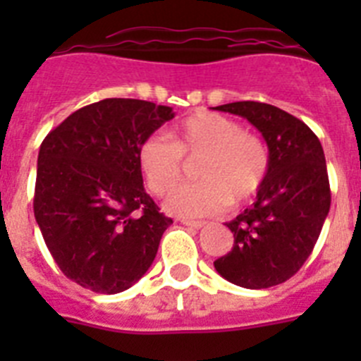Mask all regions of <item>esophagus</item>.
<instances>
[{
  "label": "esophagus",
  "mask_w": 361,
  "mask_h": 361,
  "mask_svg": "<svg viewBox=\"0 0 361 361\" xmlns=\"http://www.w3.org/2000/svg\"><path fill=\"white\" fill-rule=\"evenodd\" d=\"M180 222H183L184 226H188V228H193V229H200L204 228V224H206V222H200V220H190V219H183Z\"/></svg>",
  "instance_id": "34e87169"
}]
</instances>
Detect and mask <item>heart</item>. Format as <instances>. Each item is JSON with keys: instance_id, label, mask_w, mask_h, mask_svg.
<instances>
[{"instance_id": "1", "label": "heart", "mask_w": 361, "mask_h": 361, "mask_svg": "<svg viewBox=\"0 0 361 361\" xmlns=\"http://www.w3.org/2000/svg\"><path fill=\"white\" fill-rule=\"evenodd\" d=\"M184 159H200V183L175 190L166 212L178 216L216 215L229 200L244 202L257 195L266 180L269 153L257 135L244 132L238 121L213 111H197L178 121L164 135H149L139 148V166L149 191L162 197L183 178Z\"/></svg>"}]
</instances>
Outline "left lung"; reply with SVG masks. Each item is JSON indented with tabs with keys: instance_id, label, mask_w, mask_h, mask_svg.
Returning <instances> with one entry per match:
<instances>
[{
	"instance_id": "left-lung-1",
	"label": "left lung",
	"mask_w": 361,
	"mask_h": 361,
	"mask_svg": "<svg viewBox=\"0 0 361 361\" xmlns=\"http://www.w3.org/2000/svg\"><path fill=\"white\" fill-rule=\"evenodd\" d=\"M215 110L244 117L262 133L269 168L253 206L226 222L235 244L213 266L240 288L279 286L304 266L329 213L324 148L307 124L273 104L238 101Z\"/></svg>"
}]
</instances>
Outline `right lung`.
Instances as JSON below:
<instances>
[{"mask_svg":"<svg viewBox=\"0 0 361 361\" xmlns=\"http://www.w3.org/2000/svg\"><path fill=\"white\" fill-rule=\"evenodd\" d=\"M173 117L149 101L103 99L44 137L34 215L59 269L82 288L116 295L152 266L173 220L145 191L137 155Z\"/></svg>","mask_w":361,"mask_h":361,"instance_id":"obj_1","label":"right lung"}]
</instances>
